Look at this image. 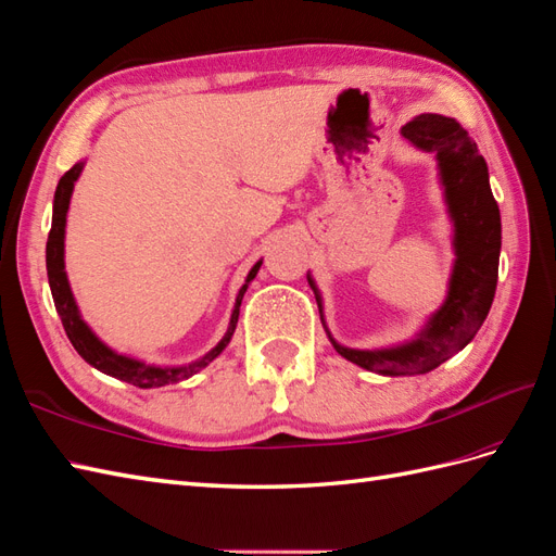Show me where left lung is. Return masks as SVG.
Listing matches in <instances>:
<instances>
[{
	"label": "left lung",
	"mask_w": 556,
	"mask_h": 556,
	"mask_svg": "<svg viewBox=\"0 0 556 556\" xmlns=\"http://www.w3.org/2000/svg\"><path fill=\"white\" fill-rule=\"evenodd\" d=\"M401 137L425 153H434L445 212L453 224V268L443 304L429 314L410 340L380 346L351 349L340 344L328 330L323 294L316 278L306 274L316 294L320 323L340 356L384 377L425 375L463 351L489 316L495 286L503 226L491 191L489 165L477 143L453 117L425 113L401 127Z\"/></svg>",
	"instance_id": "1"
}]
</instances>
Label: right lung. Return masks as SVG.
Returning <instances> with one entry per match:
<instances>
[{"label":"right lung","instance_id":"1","mask_svg":"<svg viewBox=\"0 0 556 556\" xmlns=\"http://www.w3.org/2000/svg\"><path fill=\"white\" fill-rule=\"evenodd\" d=\"M85 169V160L75 162V165L67 169L61 181L56 186V193H53V214H51V231L47 240V276H49V288L53 304H56V311L61 316V323L65 328L67 340L73 342L75 351L83 356L91 368L101 370L103 375H111L115 380H122L127 384H134L139 389H155V387H165V384H176L181 380H188V377L198 375L202 368L222 354V351L231 342V337L236 332L238 316H240V304L242 296L248 292V286L254 280L256 270L262 266V260L256 262L250 274L242 282V288L236 294V304L231 311V320H228V328L224 337L214 349H210L205 356H200L186 365H155V363H146L141 358H134L127 354H119V351L108 346L101 337L89 328V323L79 314V306L75 302V294L71 288V280H67L65 274V226H67V210H71V198L75 191V184L79 179V174Z\"/></svg>","mask_w":556,"mask_h":556}]
</instances>
